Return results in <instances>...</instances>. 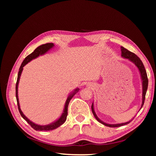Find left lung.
Segmentation results:
<instances>
[{
	"label": "left lung",
	"instance_id": "obj_1",
	"mask_svg": "<svg viewBox=\"0 0 156 156\" xmlns=\"http://www.w3.org/2000/svg\"><path fill=\"white\" fill-rule=\"evenodd\" d=\"M121 56L122 58H126L129 60V61H131V62H133L135 66L137 68V69L139 71L140 73V78L141 80H142V87H143V94H142V104H141L140 108L139 111L141 109V108L143 107V105H144V102L145 100V96H146V91H147L148 89V77H147V74H146V69L144 68V65L143 64V62L140 60V59L136 56L135 54H134L133 53H131L129 51H128L127 49H125L123 47H121ZM92 111L93 115L94 116V117L96 118V119L99 122L101 123L102 124H103L105 126L107 127H120L122 126H124L126 125L127 124H129V122L134 119V117L131 120H130L129 121L127 122H124V123H120V124H107L105 123V122H103L102 120H101L98 117L97 115L96 114V112L94 111V103H92Z\"/></svg>",
	"mask_w": 156,
	"mask_h": 156
}]
</instances>
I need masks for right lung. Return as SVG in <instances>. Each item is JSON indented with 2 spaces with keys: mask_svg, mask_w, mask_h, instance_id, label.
Segmentation results:
<instances>
[{
  "mask_svg": "<svg viewBox=\"0 0 156 156\" xmlns=\"http://www.w3.org/2000/svg\"><path fill=\"white\" fill-rule=\"evenodd\" d=\"M54 46H55L54 44L48 43V44L41 45L39 46L38 48H37L34 51V52H32L31 54H30L29 55H28L27 57L25 58V60H23V62H22L21 66L20 68V69H19V73H18V75H17V83H16V100H17V106H18L19 111H20L21 116L23 118V119H25L28 122V123H29V124L30 125V126L32 127V128L35 129V130H36V131H51V130H53L57 128V127H58L62 124H63L65 122V121L66 120V118H67V115H68V107L69 103L70 100H72V98L73 97L75 94H76L77 92H78L79 90V88H75L73 92H72L69 94V95L67 98L66 101L62 114L61 115L60 118H58V119L55 120L53 122H52V123H51L49 124L44 125V126L36 124L34 123V122H32V121H30L24 114H23V112H22L21 108H20V101H19V98H18V85H19V83H20V79L21 75L22 72H23V67H24L25 66L26 64H27L29 62H30L32 60L35 59L37 57H38L39 56L44 55L46 53H48V52L50 49L53 48Z\"/></svg>",
  "mask_w": 156,
  "mask_h": 156,
  "instance_id": "1",
  "label": "right lung"
}]
</instances>
